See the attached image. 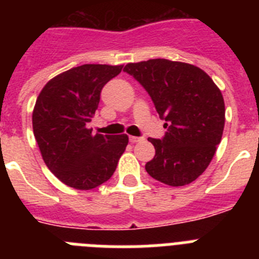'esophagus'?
Masks as SVG:
<instances>
[{
	"instance_id": "obj_1",
	"label": "esophagus",
	"mask_w": 259,
	"mask_h": 259,
	"mask_svg": "<svg viewBox=\"0 0 259 259\" xmlns=\"http://www.w3.org/2000/svg\"><path fill=\"white\" fill-rule=\"evenodd\" d=\"M144 139L143 137H136V136H130V143L132 144H136V143H140V141H143Z\"/></svg>"
}]
</instances>
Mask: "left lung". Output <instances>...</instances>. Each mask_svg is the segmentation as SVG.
Returning a JSON list of instances; mask_svg holds the SVG:
<instances>
[{
    "label": "left lung",
    "instance_id": "1",
    "mask_svg": "<svg viewBox=\"0 0 259 259\" xmlns=\"http://www.w3.org/2000/svg\"><path fill=\"white\" fill-rule=\"evenodd\" d=\"M124 71L146 89L170 124L162 140L148 139L155 155L145 164L152 178L171 187L191 184L207 168L221 143L226 107L221 89L197 66L168 59L128 63Z\"/></svg>",
    "mask_w": 259,
    "mask_h": 259
}]
</instances>
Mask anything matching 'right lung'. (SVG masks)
Instances as JSON below:
<instances>
[{"mask_svg":"<svg viewBox=\"0 0 259 259\" xmlns=\"http://www.w3.org/2000/svg\"><path fill=\"white\" fill-rule=\"evenodd\" d=\"M123 65H83L50 79L32 113L41 157L63 184L89 191L107 182L128 144L127 135L92 134L88 123L100 93Z\"/></svg>","mask_w":259,"mask_h":259,"instance_id":"add662e5","label":"right lung"}]
</instances>
